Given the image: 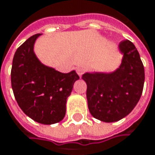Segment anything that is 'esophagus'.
Instances as JSON below:
<instances>
[{
    "instance_id": "34e87169",
    "label": "esophagus",
    "mask_w": 155,
    "mask_h": 155,
    "mask_svg": "<svg viewBox=\"0 0 155 155\" xmlns=\"http://www.w3.org/2000/svg\"><path fill=\"white\" fill-rule=\"evenodd\" d=\"M76 71H77V73H78V75L81 77V76L83 75V74L84 73V71H85V68H84V67H78Z\"/></svg>"
}]
</instances>
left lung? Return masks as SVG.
I'll return each mask as SVG.
<instances>
[{
	"instance_id": "left-lung-1",
	"label": "left lung",
	"mask_w": 155,
	"mask_h": 155,
	"mask_svg": "<svg viewBox=\"0 0 155 155\" xmlns=\"http://www.w3.org/2000/svg\"><path fill=\"white\" fill-rule=\"evenodd\" d=\"M124 53L122 63L115 72L85 73L87 100L91 115L104 122L122 119L139 101L144 84V67L135 45L130 40L119 45Z\"/></svg>"
}]
</instances>
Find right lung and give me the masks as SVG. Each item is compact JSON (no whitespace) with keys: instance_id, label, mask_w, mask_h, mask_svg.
<instances>
[{"instance_id":"obj_1","label":"right lung","mask_w":155,"mask_h":155,"mask_svg":"<svg viewBox=\"0 0 155 155\" xmlns=\"http://www.w3.org/2000/svg\"><path fill=\"white\" fill-rule=\"evenodd\" d=\"M39 35L31 36L16 51L11 83L22 111L39 123L51 125L64 118L67 97L79 77L75 71L62 73L39 62L33 51Z\"/></svg>"}]
</instances>
